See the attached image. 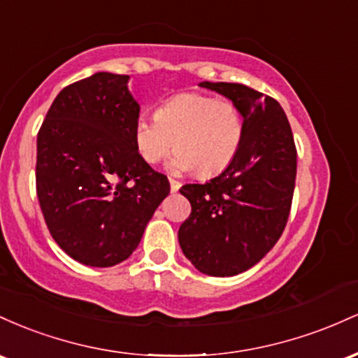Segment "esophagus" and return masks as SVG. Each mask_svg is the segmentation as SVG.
Returning <instances> with one entry per match:
<instances>
[{"instance_id": "esophagus-1", "label": "esophagus", "mask_w": 358, "mask_h": 358, "mask_svg": "<svg viewBox=\"0 0 358 358\" xmlns=\"http://www.w3.org/2000/svg\"><path fill=\"white\" fill-rule=\"evenodd\" d=\"M169 184H171V191H172V192L179 191V187H180V182H179V180H176V179H169Z\"/></svg>"}]
</instances>
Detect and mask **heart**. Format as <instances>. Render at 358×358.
Segmentation results:
<instances>
[{"instance_id": "obj_1", "label": "heart", "mask_w": 358, "mask_h": 358, "mask_svg": "<svg viewBox=\"0 0 358 358\" xmlns=\"http://www.w3.org/2000/svg\"><path fill=\"white\" fill-rule=\"evenodd\" d=\"M245 120L230 99L184 92L167 99L155 118H138L134 127L136 152L145 162L157 164L176 145L169 162L174 172L198 169L204 178L218 174L233 162L243 142Z\"/></svg>"}]
</instances>
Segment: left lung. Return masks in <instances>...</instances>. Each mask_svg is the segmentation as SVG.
Returning a JSON list of instances; mask_svg holds the SVG:
<instances>
[{
	"instance_id": "1",
	"label": "left lung",
	"mask_w": 358,
	"mask_h": 358,
	"mask_svg": "<svg viewBox=\"0 0 358 358\" xmlns=\"http://www.w3.org/2000/svg\"><path fill=\"white\" fill-rule=\"evenodd\" d=\"M199 86L240 108L245 134L222 174L179 189L192 208L179 228V245L199 272L231 277L260 262L286 228L296 182L294 136L271 96L236 83Z\"/></svg>"
}]
</instances>
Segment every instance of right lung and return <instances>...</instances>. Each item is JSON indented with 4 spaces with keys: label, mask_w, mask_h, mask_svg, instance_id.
<instances>
[{
    "label": "right lung",
    "mask_w": 358,
    "mask_h": 358,
    "mask_svg": "<svg viewBox=\"0 0 358 358\" xmlns=\"http://www.w3.org/2000/svg\"><path fill=\"white\" fill-rule=\"evenodd\" d=\"M130 76L96 72L64 87L37 136V196L52 238L78 262L134 254L171 186L140 157Z\"/></svg>",
    "instance_id": "right-lung-1"
}]
</instances>
